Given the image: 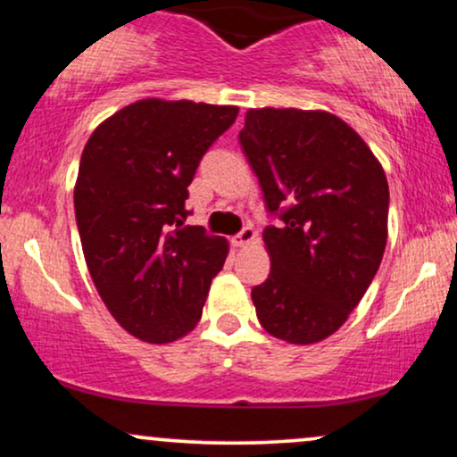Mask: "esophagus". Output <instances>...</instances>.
<instances>
[{
    "label": "esophagus",
    "instance_id": "obj_1",
    "mask_svg": "<svg viewBox=\"0 0 457 457\" xmlns=\"http://www.w3.org/2000/svg\"><path fill=\"white\" fill-rule=\"evenodd\" d=\"M253 240H255L253 228H249V225H246V228H243L238 234L234 236L232 245H234V246H246L249 243H253Z\"/></svg>",
    "mask_w": 457,
    "mask_h": 457
}]
</instances>
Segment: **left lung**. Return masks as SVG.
Returning <instances> with one entry per match:
<instances>
[{"instance_id": "obj_1", "label": "left lung", "mask_w": 457, "mask_h": 457, "mask_svg": "<svg viewBox=\"0 0 457 457\" xmlns=\"http://www.w3.org/2000/svg\"><path fill=\"white\" fill-rule=\"evenodd\" d=\"M279 225L264 229L269 279L251 290L260 324L290 344L333 335L378 272L389 185L374 152L327 112L249 109L238 135Z\"/></svg>"}]
</instances>
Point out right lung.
Here are the masks:
<instances>
[{"label":"right lung","mask_w":457,"mask_h":457,"mask_svg":"<svg viewBox=\"0 0 457 457\" xmlns=\"http://www.w3.org/2000/svg\"><path fill=\"white\" fill-rule=\"evenodd\" d=\"M238 107L144 98L83 148L75 217L94 286L133 337L167 344L202 318L228 240L185 225L188 185Z\"/></svg>","instance_id":"1"}]
</instances>
